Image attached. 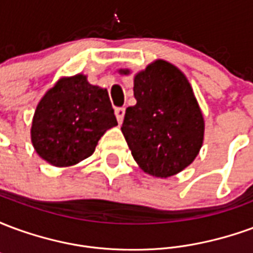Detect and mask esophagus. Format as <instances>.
<instances>
[{"instance_id":"obj_1","label":"esophagus","mask_w":253,"mask_h":253,"mask_svg":"<svg viewBox=\"0 0 253 253\" xmlns=\"http://www.w3.org/2000/svg\"><path fill=\"white\" fill-rule=\"evenodd\" d=\"M125 112H126V108H125V107H118V108H115L116 119H118V122H119V123H122V122H123Z\"/></svg>"}]
</instances>
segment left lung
Here are the masks:
<instances>
[{
  "instance_id": "1",
  "label": "left lung",
  "mask_w": 253,
  "mask_h": 253,
  "mask_svg": "<svg viewBox=\"0 0 253 253\" xmlns=\"http://www.w3.org/2000/svg\"><path fill=\"white\" fill-rule=\"evenodd\" d=\"M137 104L126 110L122 132L149 175L168 177L194 161L203 142V116L184 74L156 61L134 78Z\"/></svg>"
}]
</instances>
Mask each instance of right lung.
I'll return each mask as SVG.
<instances>
[{
	"label": "right lung",
	"mask_w": 253,
	"mask_h": 253,
	"mask_svg": "<svg viewBox=\"0 0 253 253\" xmlns=\"http://www.w3.org/2000/svg\"><path fill=\"white\" fill-rule=\"evenodd\" d=\"M116 125L107 89L78 74L59 80L44 94L36 107L31 138L42 159L67 167L88 159L103 134Z\"/></svg>",
	"instance_id": "right-lung-1"
}]
</instances>
